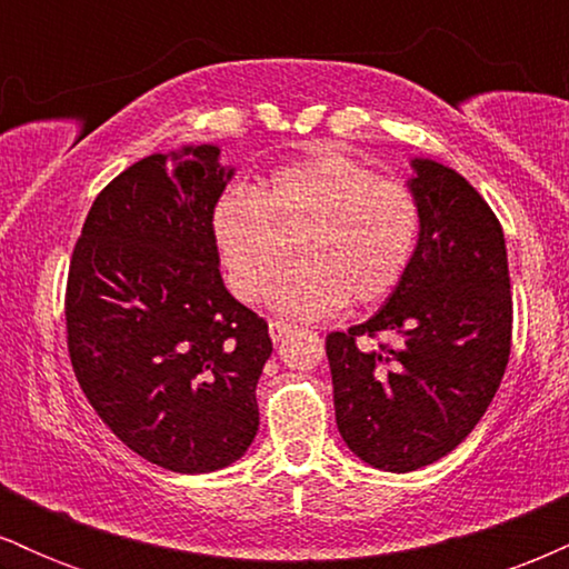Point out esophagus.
<instances>
[{
  "label": "esophagus",
  "instance_id": "1",
  "mask_svg": "<svg viewBox=\"0 0 569 569\" xmlns=\"http://www.w3.org/2000/svg\"><path fill=\"white\" fill-rule=\"evenodd\" d=\"M293 329V326L289 321H280V318H276V321H270V337L272 342H278V339H283L289 331Z\"/></svg>",
  "mask_w": 569,
  "mask_h": 569
}]
</instances>
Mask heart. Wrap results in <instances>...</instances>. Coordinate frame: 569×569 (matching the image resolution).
Wrapping results in <instances>:
<instances>
[{
    "label": "heart",
    "mask_w": 569,
    "mask_h": 569,
    "mask_svg": "<svg viewBox=\"0 0 569 569\" xmlns=\"http://www.w3.org/2000/svg\"><path fill=\"white\" fill-rule=\"evenodd\" d=\"M211 234L227 283L246 302L264 297L297 239L303 262L271 284L270 302L318 318L348 299L380 302L401 286L420 240V202L401 179L323 152L278 168L253 192L224 189Z\"/></svg>",
    "instance_id": "heart-1"
}]
</instances>
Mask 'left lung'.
Returning <instances> with one entry per match:
<instances>
[{"label":"left lung","instance_id":"left-lung-1","mask_svg":"<svg viewBox=\"0 0 569 569\" xmlns=\"http://www.w3.org/2000/svg\"><path fill=\"white\" fill-rule=\"evenodd\" d=\"M420 240L401 286L367 323L326 337L337 428L350 452L409 473L449 455L485 417L511 356L502 227L487 200L433 160H411ZM382 330L398 346H361Z\"/></svg>","mask_w":569,"mask_h":569}]
</instances>
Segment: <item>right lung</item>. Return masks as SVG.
<instances>
[{
    "label": "right lung",
    "mask_w": 569,
    "mask_h": 569,
    "mask_svg": "<svg viewBox=\"0 0 569 569\" xmlns=\"http://www.w3.org/2000/svg\"><path fill=\"white\" fill-rule=\"evenodd\" d=\"M219 147L149 154L90 206L71 253L67 345L90 407L126 447L176 473L243 457L259 430L267 321L219 272Z\"/></svg>",
    "instance_id": "obj_1"
}]
</instances>
